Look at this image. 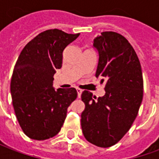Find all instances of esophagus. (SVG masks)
Listing matches in <instances>:
<instances>
[{
	"instance_id": "34e87169",
	"label": "esophagus",
	"mask_w": 159,
	"mask_h": 159,
	"mask_svg": "<svg viewBox=\"0 0 159 159\" xmlns=\"http://www.w3.org/2000/svg\"><path fill=\"white\" fill-rule=\"evenodd\" d=\"M76 92H77V96H78V98H80L81 94L83 93V91H82V89H76Z\"/></svg>"
}]
</instances>
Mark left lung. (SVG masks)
Masks as SVG:
<instances>
[{"mask_svg": "<svg viewBox=\"0 0 159 159\" xmlns=\"http://www.w3.org/2000/svg\"><path fill=\"white\" fill-rule=\"evenodd\" d=\"M93 45L99 53L95 76L107 79L106 93L96 98L83 91L85 109L81 125L89 142L110 147L123 138L136 118L143 98L142 71L134 49L118 33L102 32Z\"/></svg>", "mask_w": 159, "mask_h": 159, "instance_id": "obj_1", "label": "left lung"}]
</instances>
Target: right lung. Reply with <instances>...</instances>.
<instances>
[{
  "label": "right lung",
  "mask_w": 159,
  "mask_h": 159,
  "mask_svg": "<svg viewBox=\"0 0 159 159\" xmlns=\"http://www.w3.org/2000/svg\"><path fill=\"white\" fill-rule=\"evenodd\" d=\"M48 30L29 42L15 64L11 94L21 129L30 139L55 136L65 122L67 108L77 97L76 89L52 88L56 70L62 66L63 51L79 36Z\"/></svg>",
  "instance_id": "obj_1"
}]
</instances>
